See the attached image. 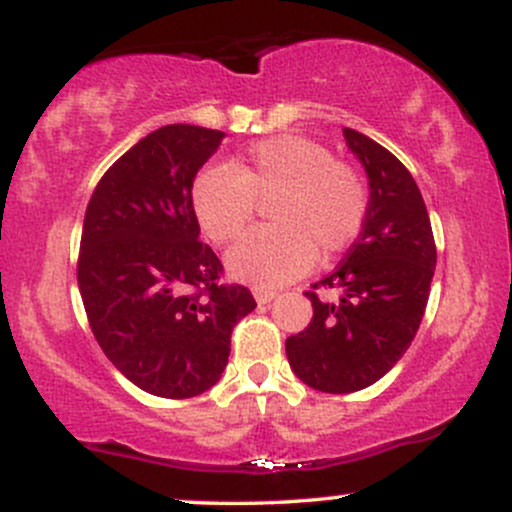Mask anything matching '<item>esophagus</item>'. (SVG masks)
I'll return each instance as SVG.
<instances>
[{"label":"esophagus","instance_id":"1","mask_svg":"<svg viewBox=\"0 0 512 512\" xmlns=\"http://www.w3.org/2000/svg\"><path fill=\"white\" fill-rule=\"evenodd\" d=\"M252 296H255V301L260 303V305H264V303H272L274 298H276V291H272V289H264V286H255V289H252Z\"/></svg>","mask_w":512,"mask_h":512}]
</instances>
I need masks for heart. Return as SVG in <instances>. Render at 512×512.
<instances>
[{
    "label": "heart",
    "mask_w": 512,
    "mask_h": 512,
    "mask_svg": "<svg viewBox=\"0 0 512 512\" xmlns=\"http://www.w3.org/2000/svg\"><path fill=\"white\" fill-rule=\"evenodd\" d=\"M274 226L250 231L228 252V272L274 286L308 272L322 257L344 252L361 233L368 214L366 182L349 163L334 161L327 146L308 137H269L252 144L238 161L207 166L190 187L192 214L211 243L236 240L269 202Z\"/></svg>",
    "instance_id": "1"
}]
</instances>
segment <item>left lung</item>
Segmentation results:
<instances>
[{
	"instance_id": "obj_1",
	"label": "left lung",
	"mask_w": 512,
	"mask_h": 512,
	"mask_svg": "<svg viewBox=\"0 0 512 512\" xmlns=\"http://www.w3.org/2000/svg\"><path fill=\"white\" fill-rule=\"evenodd\" d=\"M344 139L368 175L366 221L342 264L305 291L313 303L310 325L286 339L293 373L330 395L373 385L404 356L436 269L431 219L409 170L356 129L344 127ZM317 288L337 290L340 298L325 302Z\"/></svg>"
}]
</instances>
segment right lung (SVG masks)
<instances>
[{"label": "right lung", "mask_w": 512, "mask_h": 512, "mask_svg": "<svg viewBox=\"0 0 512 512\" xmlns=\"http://www.w3.org/2000/svg\"><path fill=\"white\" fill-rule=\"evenodd\" d=\"M226 134L166 125L105 170L86 207L79 279L103 354L144 392L187 399L219 383L231 332L255 310L245 286L219 284L199 240L190 187Z\"/></svg>", "instance_id": "add662e5"}]
</instances>
